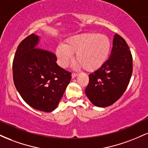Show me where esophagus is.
<instances>
[{
  "label": "esophagus",
  "mask_w": 148,
  "mask_h": 148,
  "mask_svg": "<svg viewBox=\"0 0 148 148\" xmlns=\"http://www.w3.org/2000/svg\"><path fill=\"white\" fill-rule=\"evenodd\" d=\"M76 76H78V74H76V73H72V78H75Z\"/></svg>",
  "instance_id": "34e87169"
}]
</instances>
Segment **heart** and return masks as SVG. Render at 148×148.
I'll list each match as a JSON object with an SVG mask.
<instances>
[{"instance_id":"b5f03b06","label":"heart","mask_w":148,"mask_h":148,"mask_svg":"<svg viewBox=\"0 0 148 148\" xmlns=\"http://www.w3.org/2000/svg\"><path fill=\"white\" fill-rule=\"evenodd\" d=\"M111 49L108 36L97 33H86L74 35L59 45L56 49L58 62L60 67H67L76 53L77 65L88 72H95L106 62Z\"/></svg>"}]
</instances>
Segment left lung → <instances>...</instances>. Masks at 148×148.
Here are the masks:
<instances>
[{
	"label": "left lung",
	"mask_w": 148,
	"mask_h": 148,
	"mask_svg": "<svg viewBox=\"0 0 148 148\" xmlns=\"http://www.w3.org/2000/svg\"><path fill=\"white\" fill-rule=\"evenodd\" d=\"M132 61L126 41L115 34L109 58L101 68L89 74V84L85 92L95 106H111L121 97L132 76Z\"/></svg>",
	"instance_id": "1"
}]
</instances>
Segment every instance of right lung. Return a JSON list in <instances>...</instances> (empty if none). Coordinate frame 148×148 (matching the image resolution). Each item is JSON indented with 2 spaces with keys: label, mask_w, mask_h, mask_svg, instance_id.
Instances as JSON below:
<instances>
[{
  "label": "right lung",
  "mask_w": 148,
  "mask_h": 148,
  "mask_svg": "<svg viewBox=\"0 0 148 148\" xmlns=\"http://www.w3.org/2000/svg\"><path fill=\"white\" fill-rule=\"evenodd\" d=\"M40 37H25L18 46L12 64L13 80L23 99L35 109L51 112L57 108L71 73L56 63L53 53L37 48Z\"/></svg>",
  "instance_id": "obj_1"
}]
</instances>
